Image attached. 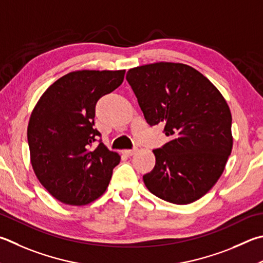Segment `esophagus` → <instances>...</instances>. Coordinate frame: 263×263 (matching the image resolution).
Here are the masks:
<instances>
[{
	"label": "esophagus",
	"instance_id": "obj_1",
	"mask_svg": "<svg viewBox=\"0 0 263 263\" xmlns=\"http://www.w3.org/2000/svg\"><path fill=\"white\" fill-rule=\"evenodd\" d=\"M122 153L126 156H132L136 153V149H125V151H123Z\"/></svg>",
	"mask_w": 263,
	"mask_h": 263
}]
</instances>
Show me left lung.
<instances>
[{"mask_svg":"<svg viewBox=\"0 0 263 263\" xmlns=\"http://www.w3.org/2000/svg\"><path fill=\"white\" fill-rule=\"evenodd\" d=\"M126 80L146 122L163 125L169 137L153 151L156 162L142 177L146 187L171 203L197 201L216 184L232 151L226 99L202 73L181 63L137 66Z\"/></svg>","mask_w":263,"mask_h":263,"instance_id":"left-lung-1","label":"left lung"}]
</instances>
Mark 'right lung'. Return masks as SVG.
<instances>
[{
  "label": "right lung",
  "mask_w": 263,
  "mask_h": 263,
  "mask_svg": "<svg viewBox=\"0 0 263 263\" xmlns=\"http://www.w3.org/2000/svg\"><path fill=\"white\" fill-rule=\"evenodd\" d=\"M125 70L73 71L50 85L31 114L27 141L41 185L59 201L83 206L107 190L121 156L99 140L95 106L124 80Z\"/></svg>",
  "instance_id": "right-lung-1"
}]
</instances>
